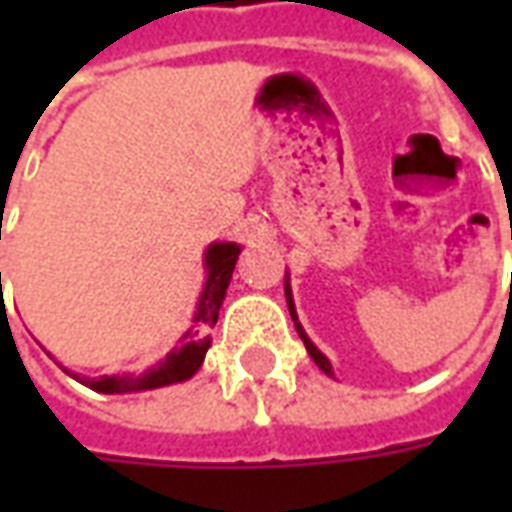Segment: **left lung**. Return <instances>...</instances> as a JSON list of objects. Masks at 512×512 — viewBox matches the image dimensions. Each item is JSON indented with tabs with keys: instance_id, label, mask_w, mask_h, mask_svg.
<instances>
[{
	"instance_id": "obj_1",
	"label": "left lung",
	"mask_w": 512,
	"mask_h": 512,
	"mask_svg": "<svg viewBox=\"0 0 512 512\" xmlns=\"http://www.w3.org/2000/svg\"><path fill=\"white\" fill-rule=\"evenodd\" d=\"M288 307H290V318L296 321V332H299V337L304 340V345H307V351H310V356L315 359V365L321 367L323 373H329V376H332V365H329V359H326V356H323L321 351H318V348L310 343V337H307V334H304V329H301L299 318H296V310H293V301H290V290H288Z\"/></svg>"
}]
</instances>
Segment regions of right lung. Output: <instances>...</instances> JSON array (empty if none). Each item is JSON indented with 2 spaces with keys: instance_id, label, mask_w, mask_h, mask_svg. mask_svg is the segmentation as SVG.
Segmentation results:
<instances>
[{
  "instance_id": "right-lung-1",
  "label": "right lung",
  "mask_w": 512,
  "mask_h": 512,
  "mask_svg": "<svg viewBox=\"0 0 512 512\" xmlns=\"http://www.w3.org/2000/svg\"><path fill=\"white\" fill-rule=\"evenodd\" d=\"M241 255V246L235 244H213L205 255V266H208V282L202 290L200 304H197V315H194V329H191L180 348H175L172 354L158 362L145 376H101V378H84L82 384L95 389V392H106V395H115V392H139V389H156V386L178 384L186 381L197 370H200L205 351L211 348V337L208 329L216 326L219 321V307H222L224 293L233 277V268ZM2 277V274H0Z\"/></svg>"
}]
</instances>
